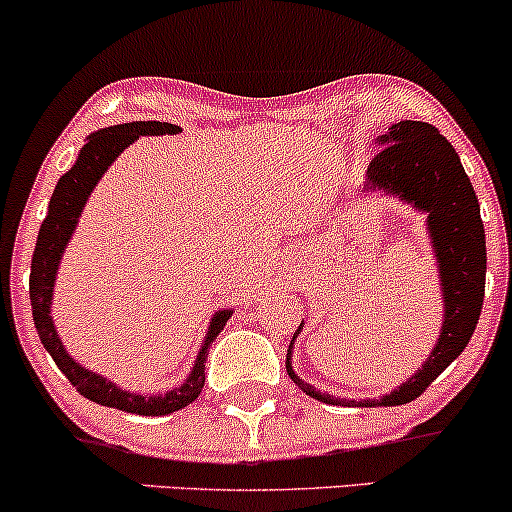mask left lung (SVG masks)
Returning <instances> with one entry per match:
<instances>
[{
  "mask_svg": "<svg viewBox=\"0 0 512 512\" xmlns=\"http://www.w3.org/2000/svg\"><path fill=\"white\" fill-rule=\"evenodd\" d=\"M380 154L370 161L361 195H387L426 216V233L436 257L443 325L431 354L416 373L380 399L361 402L327 395L305 383L293 370V349L303 325L293 332L286 351L291 380L317 402L349 407H397L416 399L469 344L481 315L486 281V238L479 214V199L464 173L460 156L448 139L428 122L399 120L375 139Z\"/></svg>",
  "mask_w": 512,
  "mask_h": 512,
  "instance_id": "8db88e82",
  "label": "left lung"
}]
</instances>
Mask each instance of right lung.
I'll use <instances>...</instances> for the list:
<instances>
[{
  "label": "right lung",
  "mask_w": 512,
  "mask_h": 512,
  "mask_svg": "<svg viewBox=\"0 0 512 512\" xmlns=\"http://www.w3.org/2000/svg\"><path fill=\"white\" fill-rule=\"evenodd\" d=\"M182 129L170 122H125V125H113L98 129V132L88 134L86 144L81 146L79 156H76L74 166L57 180L55 192H52L48 204V216H45L43 226L38 231L35 240V252L31 262V308L33 322L38 330L40 344L57 363V368L67 375L79 395H84L91 402L101 404V407H113L129 414L142 416H168L173 411L185 409L199 397L204 387V363H207L209 346L219 337V332L231 320L233 308H221L211 315L207 334H204L202 346H199L195 363H192L190 373L178 387L158 395H142V392H129L125 387H117L113 380L96 370L81 366L76 358H72L64 349L60 334H57L55 320H52V296H55V281L60 272V262L67 250L69 240H72L76 223H79L81 211H84L88 197L96 190L105 170L113 166V161L129 144L137 142L139 137H163V134H180Z\"/></svg>",
  "instance_id": "right-lung-1"
}]
</instances>
